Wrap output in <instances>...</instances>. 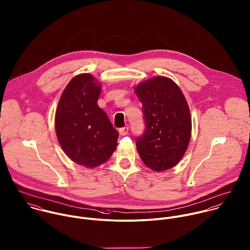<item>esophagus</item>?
I'll return each instance as SVG.
<instances>
[{"mask_svg":"<svg viewBox=\"0 0 250 250\" xmlns=\"http://www.w3.org/2000/svg\"><path fill=\"white\" fill-rule=\"evenodd\" d=\"M120 133L122 134V135H126L127 133H128V126L127 125H125V126H124V127H122V128H120Z\"/></svg>","mask_w":250,"mask_h":250,"instance_id":"esophagus-1","label":"esophagus"}]
</instances>
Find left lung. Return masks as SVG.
Wrapping results in <instances>:
<instances>
[{
    "instance_id": "obj_1",
    "label": "left lung",
    "mask_w": 250,
    "mask_h": 250,
    "mask_svg": "<svg viewBox=\"0 0 250 250\" xmlns=\"http://www.w3.org/2000/svg\"><path fill=\"white\" fill-rule=\"evenodd\" d=\"M135 93L142 103L145 130L136 138L143 163L155 171L175 167L183 158L192 131L186 98L169 78L158 76L139 83Z\"/></svg>"
}]
</instances>
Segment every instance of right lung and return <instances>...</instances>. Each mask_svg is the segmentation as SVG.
I'll use <instances>...</instances> for the list:
<instances>
[{
  "label": "right lung",
  "mask_w": 250,
  "mask_h": 250,
  "mask_svg": "<svg viewBox=\"0 0 250 250\" xmlns=\"http://www.w3.org/2000/svg\"><path fill=\"white\" fill-rule=\"evenodd\" d=\"M101 85L90 74L74 77L55 112V131L65 154L76 164L96 167L116 150L119 133L97 100Z\"/></svg>",
  "instance_id": "1"
}]
</instances>
